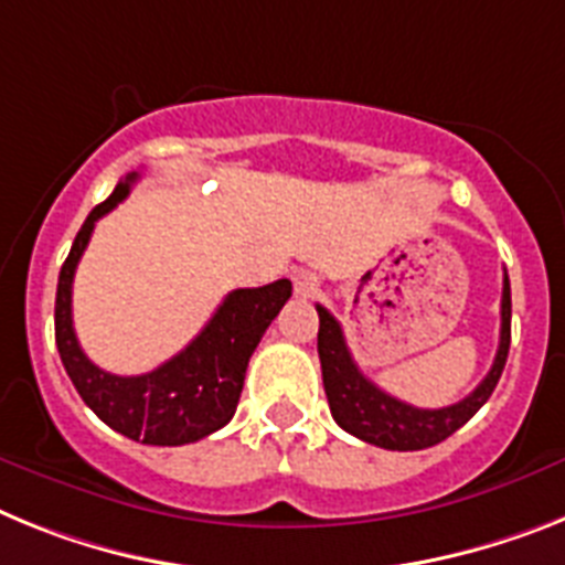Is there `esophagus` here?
Instances as JSON below:
<instances>
[{
  "mask_svg": "<svg viewBox=\"0 0 565 565\" xmlns=\"http://www.w3.org/2000/svg\"><path fill=\"white\" fill-rule=\"evenodd\" d=\"M292 284H296L298 296H312V292H319V278H316V273H310V269L296 273Z\"/></svg>",
  "mask_w": 565,
  "mask_h": 565,
  "instance_id": "34e87169",
  "label": "esophagus"
}]
</instances>
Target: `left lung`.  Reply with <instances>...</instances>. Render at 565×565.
I'll use <instances>...</instances> for the list:
<instances>
[{
  "instance_id": "1",
  "label": "left lung",
  "mask_w": 565,
  "mask_h": 565,
  "mask_svg": "<svg viewBox=\"0 0 565 565\" xmlns=\"http://www.w3.org/2000/svg\"><path fill=\"white\" fill-rule=\"evenodd\" d=\"M319 310V359L321 376H324V393L330 402V414L341 428L353 434L362 443L379 445L387 451H422L430 445L443 443L454 430H459L494 393L502 376L511 344V284L509 275L502 278V305H500V348H497L494 364L480 385L468 393L466 399L448 407H414L407 402L393 399L391 393L376 387L371 379L359 371L348 341L341 333V324L324 310Z\"/></svg>"
}]
</instances>
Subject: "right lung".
I'll list each match as a JSON object with an SVG mask.
<instances>
[{"instance_id":"1","label":"right lung","mask_w":565,"mask_h":565,"mask_svg":"<svg viewBox=\"0 0 565 565\" xmlns=\"http://www.w3.org/2000/svg\"><path fill=\"white\" fill-rule=\"evenodd\" d=\"M137 172L94 206L60 269L54 307L56 350L83 402L117 434L143 445H186L215 434L235 416L249 355L292 296L287 278L255 290H232L186 348L143 376H114L83 353L71 319V284L94 224L129 194Z\"/></svg>"}]
</instances>
